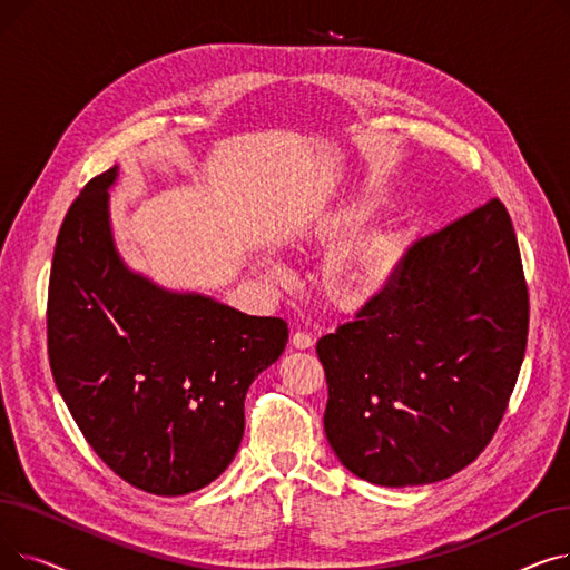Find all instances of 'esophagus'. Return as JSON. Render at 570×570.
Returning <instances> with one entry per match:
<instances>
[{"label": "esophagus", "instance_id": "34e87169", "mask_svg": "<svg viewBox=\"0 0 570 570\" xmlns=\"http://www.w3.org/2000/svg\"><path fill=\"white\" fill-rule=\"evenodd\" d=\"M291 344H293V348H301V351H305V348H309V346L314 344V337H312L309 333L295 331V333L291 335Z\"/></svg>", "mask_w": 570, "mask_h": 570}]
</instances>
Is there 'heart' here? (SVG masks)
<instances>
[{
    "label": "heart",
    "mask_w": 570,
    "mask_h": 570,
    "mask_svg": "<svg viewBox=\"0 0 570 570\" xmlns=\"http://www.w3.org/2000/svg\"><path fill=\"white\" fill-rule=\"evenodd\" d=\"M376 215L379 209L372 205L346 209V213H342L335 219L333 235L351 237L361 228H365ZM404 247H406V233L387 230L370 239V243L363 245L361 249L335 256L325 265L323 277H321L325 295L331 297V303L337 307H355L365 303L370 295H374L383 286L387 275L393 273V267L400 261ZM263 267L273 279H279L284 275L282 267L273 261L263 263Z\"/></svg>",
    "instance_id": "b5f03b06"
}]
</instances>
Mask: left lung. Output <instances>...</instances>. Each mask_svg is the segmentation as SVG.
Here are the masks:
<instances>
[{"mask_svg": "<svg viewBox=\"0 0 570 570\" xmlns=\"http://www.w3.org/2000/svg\"><path fill=\"white\" fill-rule=\"evenodd\" d=\"M527 335L518 237L490 198L415 239L355 316L316 342L333 451L374 485L445 481L497 434Z\"/></svg>", "mask_w": 570, "mask_h": 570, "instance_id": "obj_1", "label": "left lung"}]
</instances>
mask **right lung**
Returning <instances> with one entry per match:
<instances>
[{"instance_id":"1","label":"right lung","mask_w":570,"mask_h":570,"mask_svg":"<svg viewBox=\"0 0 570 570\" xmlns=\"http://www.w3.org/2000/svg\"><path fill=\"white\" fill-rule=\"evenodd\" d=\"M115 175L89 179L59 228L48 361L95 453L129 485L179 497L233 462L249 385L284 353L288 325L129 273L108 226Z\"/></svg>"}]
</instances>
